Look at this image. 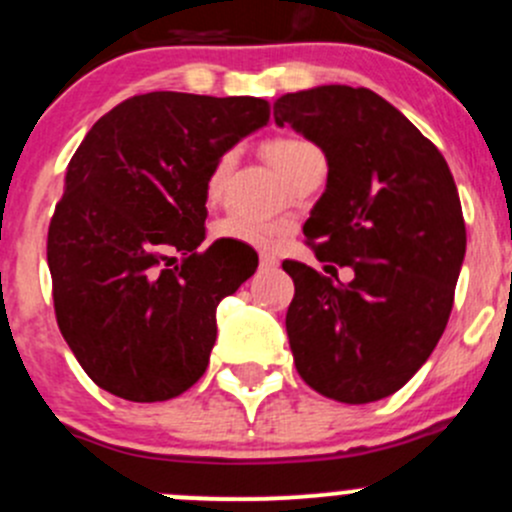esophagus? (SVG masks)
Here are the masks:
<instances>
[{"label": "esophagus", "instance_id": "1", "mask_svg": "<svg viewBox=\"0 0 512 512\" xmlns=\"http://www.w3.org/2000/svg\"><path fill=\"white\" fill-rule=\"evenodd\" d=\"M258 261H261L263 271H271V268L278 266V258L273 254H261V256H258Z\"/></svg>", "mask_w": 512, "mask_h": 512}]
</instances>
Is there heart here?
I'll list each match as a JSON object with an SVG mask.
<instances>
[{"mask_svg":"<svg viewBox=\"0 0 512 512\" xmlns=\"http://www.w3.org/2000/svg\"><path fill=\"white\" fill-rule=\"evenodd\" d=\"M313 151H318L316 146L303 139H296V136H281V139H273L266 144L268 159H271V164L276 166V171L283 179ZM231 166H234V154H224L214 164L209 179H206V196H209V201L219 199L221 189H224L226 179H229ZM214 234L216 239L239 241V244L246 246H271L273 239L281 234V226L271 224V221L246 219L241 214H229L221 221H216Z\"/></svg>","mask_w":512,"mask_h":512,"instance_id":"b5f03b06","label":"heart"}]
</instances>
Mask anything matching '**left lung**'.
<instances>
[{"instance_id":"left-lung-1","label":"left lung","mask_w":512,"mask_h":512,"mask_svg":"<svg viewBox=\"0 0 512 512\" xmlns=\"http://www.w3.org/2000/svg\"><path fill=\"white\" fill-rule=\"evenodd\" d=\"M291 124L326 154V191L303 224L318 261L351 266L338 281L298 261L286 333L296 371L333 401L371 403L428 361L453 308L465 221L443 154L383 96L346 84L283 94Z\"/></svg>"}]
</instances>
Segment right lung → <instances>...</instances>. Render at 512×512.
<instances>
[{"mask_svg":"<svg viewBox=\"0 0 512 512\" xmlns=\"http://www.w3.org/2000/svg\"><path fill=\"white\" fill-rule=\"evenodd\" d=\"M268 116L256 96L151 91L101 116L74 151L47 261L59 331L99 388L154 403L204 376L216 306L258 266L246 246L199 251L206 179Z\"/></svg>","mask_w":512,"mask_h":512,"instance_id":"add662e5","label":"right lung"}]
</instances>
